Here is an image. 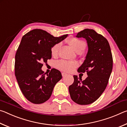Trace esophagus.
Here are the masks:
<instances>
[{"label": "esophagus", "mask_w": 127, "mask_h": 127, "mask_svg": "<svg viewBox=\"0 0 127 127\" xmlns=\"http://www.w3.org/2000/svg\"><path fill=\"white\" fill-rule=\"evenodd\" d=\"M62 76H63V77H65V76H66V75H67V74L65 73H64V72H63V73H62Z\"/></svg>", "instance_id": "obj_1"}]
</instances>
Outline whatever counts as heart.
Returning <instances> with one entry per match:
<instances>
[{
	"label": "heart",
	"mask_w": 127,
	"mask_h": 127,
	"mask_svg": "<svg viewBox=\"0 0 127 127\" xmlns=\"http://www.w3.org/2000/svg\"><path fill=\"white\" fill-rule=\"evenodd\" d=\"M68 42L77 53L79 51H82L86 47V43L83 41L77 38L73 37L70 38L68 40ZM61 45V43H58L51 48V54L53 57H56L58 55ZM77 66H78V63L76 62H69L64 60H62L56 63V66L57 68L67 72L73 70Z\"/></svg>",
	"instance_id": "obj_1"
}]
</instances>
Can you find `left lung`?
<instances>
[{
    "instance_id": "obj_1",
    "label": "left lung",
    "mask_w": 127,
    "mask_h": 127,
    "mask_svg": "<svg viewBox=\"0 0 127 127\" xmlns=\"http://www.w3.org/2000/svg\"><path fill=\"white\" fill-rule=\"evenodd\" d=\"M76 37L87 41L88 52L77 71L86 72L88 77L82 81L81 77L73 76L74 82L69 87V92L74 102L89 105L98 99L106 89L112 72V54L106 38L94 30L86 29Z\"/></svg>"
}]
</instances>
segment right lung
Segmentation results:
<instances>
[{"mask_svg":"<svg viewBox=\"0 0 127 127\" xmlns=\"http://www.w3.org/2000/svg\"><path fill=\"white\" fill-rule=\"evenodd\" d=\"M67 36L66 34L56 37L44 30L35 29L22 37L15 56V76L29 101L36 104L46 101L56 83L62 79L59 70L53 68L46 74L41 68L51 58V48Z\"/></svg>","mask_w":127,"mask_h":127,"instance_id":"add662e5","label":"right lung"}]
</instances>
